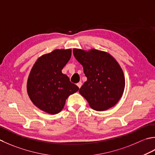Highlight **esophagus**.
Listing matches in <instances>:
<instances>
[{
	"instance_id": "1",
	"label": "esophagus",
	"mask_w": 155,
	"mask_h": 155,
	"mask_svg": "<svg viewBox=\"0 0 155 155\" xmlns=\"http://www.w3.org/2000/svg\"><path fill=\"white\" fill-rule=\"evenodd\" d=\"M81 85H82V83L81 81H80V82H78V83L77 84V86H78V87L79 88H80L81 87Z\"/></svg>"
}]
</instances>
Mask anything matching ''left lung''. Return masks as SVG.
<instances>
[{"mask_svg": "<svg viewBox=\"0 0 155 155\" xmlns=\"http://www.w3.org/2000/svg\"><path fill=\"white\" fill-rule=\"evenodd\" d=\"M73 53L87 77L79 92L91 108L104 111L115 106L125 87L124 73L117 61L110 53L95 49L74 48Z\"/></svg>", "mask_w": 155, "mask_h": 155, "instance_id": "obj_1", "label": "left lung"}]
</instances>
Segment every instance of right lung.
<instances>
[{"instance_id":"right-lung-1","label":"right lung","mask_w":155,"mask_h":155,"mask_svg":"<svg viewBox=\"0 0 155 155\" xmlns=\"http://www.w3.org/2000/svg\"><path fill=\"white\" fill-rule=\"evenodd\" d=\"M71 49H55L39 57L30 71L27 91L31 102L38 108L56 114L64 108L68 97L79 87L62 74L69 61Z\"/></svg>"}]
</instances>
